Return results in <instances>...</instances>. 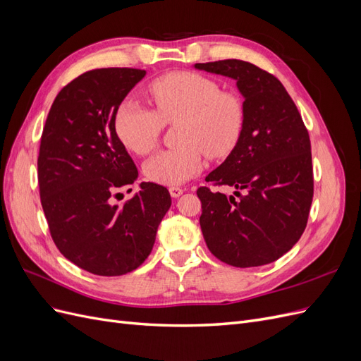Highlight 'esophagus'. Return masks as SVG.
<instances>
[{"mask_svg":"<svg viewBox=\"0 0 361 361\" xmlns=\"http://www.w3.org/2000/svg\"><path fill=\"white\" fill-rule=\"evenodd\" d=\"M169 191H170V194H171V197H174V199H178L179 195L183 194V190L179 188V187H171Z\"/></svg>","mask_w":361,"mask_h":361,"instance_id":"34e87169","label":"esophagus"}]
</instances>
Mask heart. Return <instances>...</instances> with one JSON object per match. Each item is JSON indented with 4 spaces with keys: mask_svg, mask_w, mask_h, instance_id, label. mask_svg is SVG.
<instances>
[{
    "mask_svg": "<svg viewBox=\"0 0 361 361\" xmlns=\"http://www.w3.org/2000/svg\"><path fill=\"white\" fill-rule=\"evenodd\" d=\"M157 111L134 99L118 105L114 130L137 155L155 149L164 122L179 123L180 146L150 158L145 173L161 185H180L203 169V154L224 158L235 149L244 129L245 111L239 96L221 92L216 81L195 72H173L150 84Z\"/></svg>",
    "mask_w": 361,
    "mask_h": 361,
    "instance_id": "heart-1",
    "label": "heart"
}]
</instances>
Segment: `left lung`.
<instances>
[{
	"instance_id": "obj_1",
	"label": "left lung",
	"mask_w": 361,
	"mask_h": 361,
	"mask_svg": "<svg viewBox=\"0 0 361 361\" xmlns=\"http://www.w3.org/2000/svg\"><path fill=\"white\" fill-rule=\"evenodd\" d=\"M194 68L235 80L245 111L238 145L206 176V182L236 191L227 197L206 187L197 190L206 245L236 268L271 264L298 243L307 224L313 199L309 133L274 75L243 60L195 63Z\"/></svg>"
}]
</instances>
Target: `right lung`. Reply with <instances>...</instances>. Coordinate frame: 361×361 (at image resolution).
<instances>
[{"label":"right lung","mask_w":361,"mask_h":361,"mask_svg":"<svg viewBox=\"0 0 361 361\" xmlns=\"http://www.w3.org/2000/svg\"><path fill=\"white\" fill-rule=\"evenodd\" d=\"M146 71H89L54 101L37 159L40 200L51 236L72 264L96 276H123L150 255L171 206L167 188L141 182L122 206L114 190L134 183L138 170L114 130L118 105Z\"/></svg>","instance_id":"1"}]
</instances>
